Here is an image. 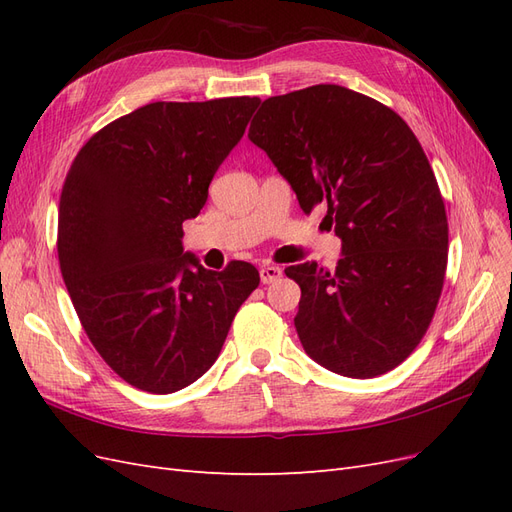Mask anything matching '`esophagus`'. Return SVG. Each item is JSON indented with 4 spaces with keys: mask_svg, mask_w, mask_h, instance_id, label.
<instances>
[{
    "mask_svg": "<svg viewBox=\"0 0 512 512\" xmlns=\"http://www.w3.org/2000/svg\"><path fill=\"white\" fill-rule=\"evenodd\" d=\"M282 269L280 267H273V265H267L260 269V282L262 284H271V282H277L282 277Z\"/></svg>",
    "mask_w": 512,
    "mask_h": 512,
    "instance_id": "obj_1",
    "label": "esophagus"
}]
</instances>
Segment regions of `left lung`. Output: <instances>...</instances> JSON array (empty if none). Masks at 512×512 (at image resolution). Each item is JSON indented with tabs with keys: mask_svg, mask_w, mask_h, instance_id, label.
I'll return each instance as SVG.
<instances>
[{
	"mask_svg": "<svg viewBox=\"0 0 512 512\" xmlns=\"http://www.w3.org/2000/svg\"><path fill=\"white\" fill-rule=\"evenodd\" d=\"M250 141L290 183L305 213L327 205L342 239L335 271L301 262L299 339L348 378H376L421 342L444 284L448 224L425 151L389 106L339 85L262 102Z\"/></svg>",
	"mask_w": 512,
	"mask_h": 512,
	"instance_id": "8db88e82",
	"label": "left lung"
}]
</instances>
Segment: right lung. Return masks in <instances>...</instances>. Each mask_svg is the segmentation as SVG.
<instances>
[{
	"label": "right lung",
	"mask_w": 512,
	"mask_h": 512,
	"mask_svg": "<svg viewBox=\"0 0 512 512\" xmlns=\"http://www.w3.org/2000/svg\"><path fill=\"white\" fill-rule=\"evenodd\" d=\"M258 104L141 106L91 136L68 170L61 275L91 344L136 389L166 395L203 376L260 284L250 262L209 271L181 241Z\"/></svg>",
	"instance_id": "add662e5"
}]
</instances>
